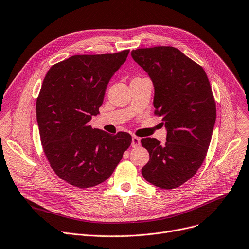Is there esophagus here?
Here are the masks:
<instances>
[{"label":"esophagus","instance_id":"obj_1","mask_svg":"<svg viewBox=\"0 0 249 249\" xmlns=\"http://www.w3.org/2000/svg\"><path fill=\"white\" fill-rule=\"evenodd\" d=\"M140 145H141V140H140V138H138V137H136V136H133V137H132L131 146H132L133 148H137V147H139Z\"/></svg>","mask_w":249,"mask_h":249}]
</instances>
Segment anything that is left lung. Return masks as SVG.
Wrapping results in <instances>:
<instances>
[{"label":"left lung","instance_id":"obj_1","mask_svg":"<svg viewBox=\"0 0 249 249\" xmlns=\"http://www.w3.org/2000/svg\"><path fill=\"white\" fill-rule=\"evenodd\" d=\"M131 55L153 82L155 114L167 129L165 143L141 140L150 155L142 175L172 190L195 176L206 158L216 117L212 87L202 67L176 48L138 49Z\"/></svg>","mask_w":249,"mask_h":249}]
</instances>
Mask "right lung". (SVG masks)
Instances as JSON below:
<instances>
[{
    "mask_svg": "<svg viewBox=\"0 0 249 249\" xmlns=\"http://www.w3.org/2000/svg\"><path fill=\"white\" fill-rule=\"evenodd\" d=\"M128 54L73 55L53 65L43 79L36 107L42 149L54 173L74 187L103 183L131 145L126 132L113 136L89 125Z\"/></svg>",
    "mask_w": 249,
    "mask_h": 249,
    "instance_id": "add662e5",
    "label": "right lung"
}]
</instances>
